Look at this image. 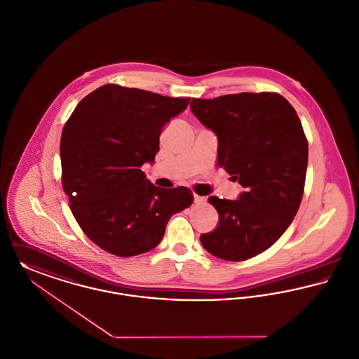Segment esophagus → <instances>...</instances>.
<instances>
[{
  "instance_id": "1",
  "label": "esophagus",
  "mask_w": 359,
  "mask_h": 359,
  "mask_svg": "<svg viewBox=\"0 0 359 359\" xmlns=\"http://www.w3.org/2000/svg\"><path fill=\"white\" fill-rule=\"evenodd\" d=\"M194 202H195L196 205H205V203H206V198L195 194V195H194Z\"/></svg>"
}]
</instances>
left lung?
Listing matches in <instances>:
<instances>
[{
  "instance_id": "8db88e82",
  "label": "left lung",
  "mask_w": 359,
  "mask_h": 359,
  "mask_svg": "<svg viewBox=\"0 0 359 359\" xmlns=\"http://www.w3.org/2000/svg\"><path fill=\"white\" fill-rule=\"evenodd\" d=\"M192 114L218 138V167L244 187L236 201L210 196L218 226L201 236L211 255L243 262L269 250L298 211L308 167V140L279 93L192 99Z\"/></svg>"
}]
</instances>
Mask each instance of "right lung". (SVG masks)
<instances>
[{"mask_svg":"<svg viewBox=\"0 0 359 359\" xmlns=\"http://www.w3.org/2000/svg\"><path fill=\"white\" fill-rule=\"evenodd\" d=\"M190 97L106 84L77 104L61 137L62 187L83 232L106 252L128 257L156 248L169 218L190 208L187 187L160 189L141 170L160 134Z\"/></svg>","mask_w":359,"mask_h":359,"instance_id":"1","label":"right lung"}]
</instances>
